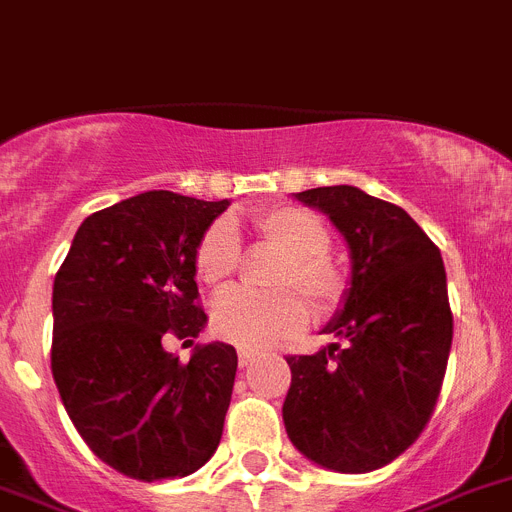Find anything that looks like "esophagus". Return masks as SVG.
Returning a JSON list of instances; mask_svg holds the SVG:
<instances>
[{
	"mask_svg": "<svg viewBox=\"0 0 512 512\" xmlns=\"http://www.w3.org/2000/svg\"><path fill=\"white\" fill-rule=\"evenodd\" d=\"M255 358H257V353H255V350H239V366H250V363L252 361H255Z\"/></svg>",
	"mask_w": 512,
	"mask_h": 512,
	"instance_id": "1",
	"label": "esophagus"
}]
</instances>
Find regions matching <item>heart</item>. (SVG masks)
Returning <instances> with one entry per match:
<instances>
[{"mask_svg": "<svg viewBox=\"0 0 512 512\" xmlns=\"http://www.w3.org/2000/svg\"><path fill=\"white\" fill-rule=\"evenodd\" d=\"M262 239L286 255L278 268V286H296L317 309H332L345 293V278L330 250V231L311 211L299 206L268 208L255 216ZM239 231L231 219H216L198 239L195 270L206 283L226 281L239 265ZM309 309L299 293H257L229 288L213 301V332L239 348L262 350L304 330Z\"/></svg>", "mask_w": 512, "mask_h": 512, "instance_id": "heart-1", "label": "heart"}]
</instances>
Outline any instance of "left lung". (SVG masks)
<instances>
[{
	"instance_id": "obj_1",
	"label": "left lung",
	"mask_w": 512,
	"mask_h": 512,
	"mask_svg": "<svg viewBox=\"0 0 512 512\" xmlns=\"http://www.w3.org/2000/svg\"><path fill=\"white\" fill-rule=\"evenodd\" d=\"M296 201L345 237L350 288L324 327L342 345L288 358L283 422L309 461L366 474L407 451L435 410L453 340L446 268L410 213L361 188H311Z\"/></svg>"
}]
</instances>
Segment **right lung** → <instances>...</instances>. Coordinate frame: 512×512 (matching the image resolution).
I'll return each mask as SVG.
<instances>
[{
	"label": "right lung",
	"mask_w": 512,
	"mask_h": 512,
	"mask_svg": "<svg viewBox=\"0 0 512 512\" xmlns=\"http://www.w3.org/2000/svg\"><path fill=\"white\" fill-rule=\"evenodd\" d=\"M229 201L149 190L92 213L53 281L51 371L74 428L115 471L141 482L188 477L219 448L237 350L193 342L195 247Z\"/></svg>",
	"instance_id": "obj_1"
}]
</instances>
